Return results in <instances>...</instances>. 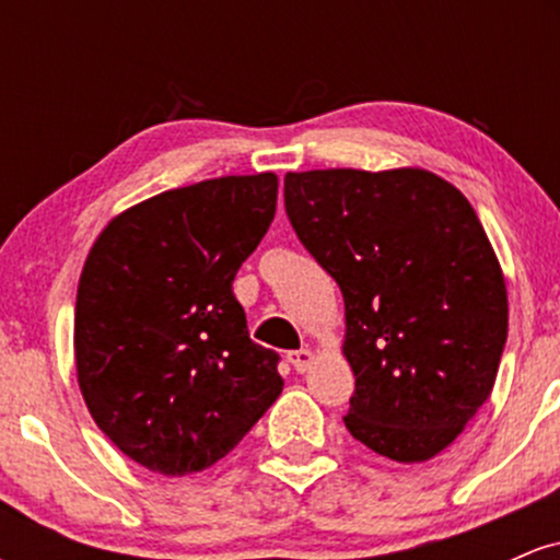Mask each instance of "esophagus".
<instances>
[{
  "label": "esophagus",
  "mask_w": 560,
  "mask_h": 560,
  "mask_svg": "<svg viewBox=\"0 0 560 560\" xmlns=\"http://www.w3.org/2000/svg\"><path fill=\"white\" fill-rule=\"evenodd\" d=\"M313 358H316V355H313L311 350H305V347H302V350H292V352H289V355H287V361L294 365V371H300V374H302V371H307V369H311Z\"/></svg>",
  "instance_id": "1"
}]
</instances>
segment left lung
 Returning a JSON list of instances; mask_svg holds the SVG:
<instances>
[{
	"instance_id": "left-lung-1",
	"label": "left lung",
	"mask_w": 560,
	"mask_h": 560,
	"mask_svg": "<svg viewBox=\"0 0 560 560\" xmlns=\"http://www.w3.org/2000/svg\"><path fill=\"white\" fill-rule=\"evenodd\" d=\"M302 247L345 298L347 432L419 464L490 397L508 337L500 262L468 199L421 168L287 173Z\"/></svg>"
}]
</instances>
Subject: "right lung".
Masks as SVG:
<instances>
[{
	"label": "right lung",
	"mask_w": 560,
	"mask_h": 560,
	"mask_svg": "<svg viewBox=\"0 0 560 560\" xmlns=\"http://www.w3.org/2000/svg\"><path fill=\"white\" fill-rule=\"evenodd\" d=\"M273 173L171 189L110 221L75 300L89 413L131 460L202 471L281 395L279 352L249 339L236 271L276 213Z\"/></svg>",
	"instance_id": "1"
}]
</instances>
